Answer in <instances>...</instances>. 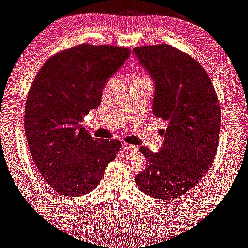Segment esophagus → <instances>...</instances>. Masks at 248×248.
Here are the masks:
<instances>
[{
	"label": "esophagus",
	"instance_id": "obj_1",
	"mask_svg": "<svg viewBox=\"0 0 248 248\" xmlns=\"http://www.w3.org/2000/svg\"><path fill=\"white\" fill-rule=\"evenodd\" d=\"M122 148L126 151H135L137 150V146L129 145V144H127V142H122Z\"/></svg>",
	"mask_w": 248,
	"mask_h": 248
}]
</instances>
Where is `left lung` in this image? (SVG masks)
Wrapping results in <instances>:
<instances>
[{
	"label": "left lung",
	"instance_id": "left-lung-1",
	"mask_svg": "<svg viewBox=\"0 0 248 248\" xmlns=\"http://www.w3.org/2000/svg\"><path fill=\"white\" fill-rule=\"evenodd\" d=\"M155 82L153 115L169 122L159 152L139 147L146 169L135 177L139 190L155 200L184 196L209 170L221 127L218 98L205 70L173 46L133 49Z\"/></svg>",
	"mask_w": 248,
	"mask_h": 248
}]
</instances>
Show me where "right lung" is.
<instances>
[{
	"mask_svg": "<svg viewBox=\"0 0 248 248\" xmlns=\"http://www.w3.org/2000/svg\"><path fill=\"white\" fill-rule=\"evenodd\" d=\"M131 54L111 45L80 44L47 59L33 80L25 107L28 147L41 176L56 192L93 191L121 147L97 139L80 122L101 103L109 79Z\"/></svg>",
	"mask_w": 248,
	"mask_h": 248,
	"instance_id": "obj_1",
	"label": "right lung"
}]
</instances>
